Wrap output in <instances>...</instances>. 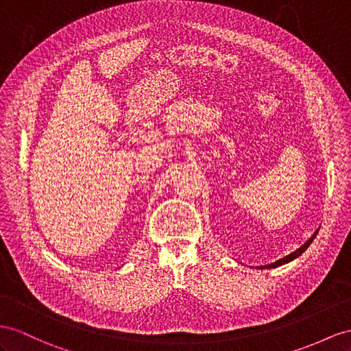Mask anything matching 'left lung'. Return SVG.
Segmentation results:
<instances>
[{
    "label": "left lung",
    "instance_id": "8db88e82",
    "mask_svg": "<svg viewBox=\"0 0 351 351\" xmlns=\"http://www.w3.org/2000/svg\"><path fill=\"white\" fill-rule=\"evenodd\" d=\"M317 232H319V230H316V232H314V234L305 241V243L301 246V247H298L295 250V252H292V254H289L287 256H283V258H280V259H277L276 263H271V264H268V265H261L259 268H277V267H280V265H285V264H287V263H291V261H293V259H296L298 256H301L305 250H307V247L311 245V241L314 240V237L317 236Z\"/></svg>",
    "mask_w": 351,
    "mask_h": 351
}]
</instances>
